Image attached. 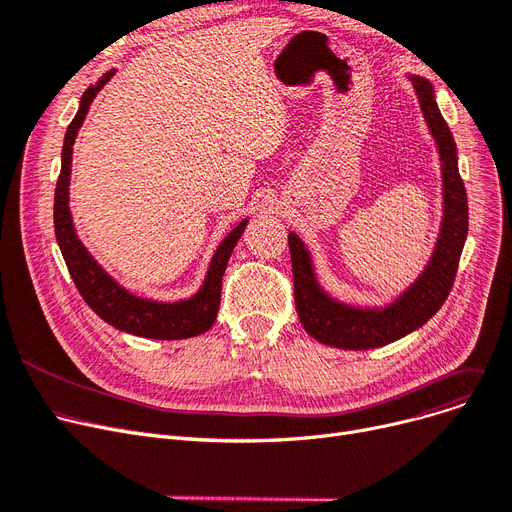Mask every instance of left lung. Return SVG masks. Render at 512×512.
Segmentation results:
<instances>
[{"label": "left lung", "instance_id": "8db88e82", "mask_svg": "<svg viewBox=\"0 0 512 512\" xmlns=\"http://www.w3.org/2000/svg\"><path fill=\"white\" fill-rule=\"evenodd\" d=\"M422 117L435 140L441 165V224L433 253L414 282L385 305H351L324 291L318 280L314 257L307 244L288 234L291 249L295 305L309 337L339 349H374L402 339L427 324L448 299L456 278L458 261L469 232V205L458 173V150L448 123L443 121L429 79L408 75Z\"/></svg>", "mask_w": 512, "mask_h": 512}]
</instances>
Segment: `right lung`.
Segmentation results:
<instances>
[{
    "label": "right lung",
    "instance_id": "add662e5",
    "mask_svg": "<svg viewBox=\"0 0 512 512\" xmlns=\"http://www.w3.org/2000/svg\"><path fill=\"white\" fill-rule=\"evenodd\" d=\"M115 73V69L108 71L94 85L87 87L81 96L77 115L64 133L62 167L54 194V232L58 247L62 251L66 268L71 272L77 291L106 324L115 326L117 330L129 332V335L159 341H177L203 335L217 318L221 301V278H224L226 265L236 242L240 240L244 228L249 224V217H244L240 224L219 242L201 288L188 299L177 301H157L129 293L113 276H108V272L92 257V253L83 247V242L79 240L77 230L73 226V215L69 207V186L75 138L94 98L98 96L102 87L113 79Z\"/></svg>",
    "mask_w": 512,
    "mask_h": 512
}]
</instances>
